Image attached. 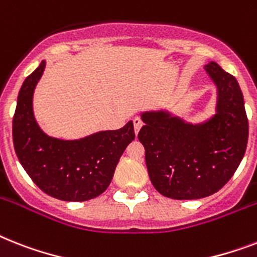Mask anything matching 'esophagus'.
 I'll use <instances>...</instances> for the list:
<instances>
[{
  "mask_svg": "<svg viewBox=\"0 0 257 257\" xmlns=\"http://www.w3.org/2000/svg\"><path fill=\"white\" fill-rule=\"evenodd\" d=\"M133 124H135V132L137 135L140 129H141V126H143V120L140 117H135L133 118Z\"/></svg>",
  "mask_w": 257,
  "mask_h": 257,
  "instance_id": "1",
  "label": "esophagus"
}]
</instances>
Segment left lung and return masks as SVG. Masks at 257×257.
Instances as JSON below:
<instances>
[{"label": "left lung", "instance_id": "left-lung-1", "mask_svg": "<svg viewBox=\"0 0 257 257\" xmlns=\"http://www.w3.org/2000/svg\"><path fill=\"white\" fill-rule=\"evenodd\" d=\"M204 70L218 85V112L211 120L190 125L164 112L144 113L139 133L153 186L179 201L219 191L247 149L248 118L237 80L215 62Z\"/></svg>", "mask_w": 257, "mask_h": 257}]
</instances>
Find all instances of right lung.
<instances>
[{
	"label": "right lung",
	"mask_w": 257,
	"mask_h": 257,
	"mask_svg": "<svg viewBox=\"0 0 257 257\" xmlns=\"http://www.w3.org/2000/svg\"><path fill=\"white\" fill-rule=\"evenodd\" d=\"M43 70L45 62L25 79L18 93L13 116L14 150L42 191L62 201H88L109 186L118 160L135 140L133 122L75 141L46 136L33 114V92Z\"/></svg>",
	"instance_id": "1"
}]
</instances>
